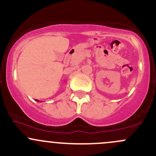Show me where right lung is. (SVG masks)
<instances>
[{
  "label": "right lung",
  "instance_id": "add662e5",
  "mask_svg": "<svg viewBox=\"0 0 156 156\" xmlns=\"http://www.w3.org/2000/svg\"><path fill=\"white\" fill-rule=\"evenodd\" d=\"M36 101H38V100H37V99H36Z\"/></svg>",
  "mask_w": 156,
  "mask_h": 156
}]
</instances>
